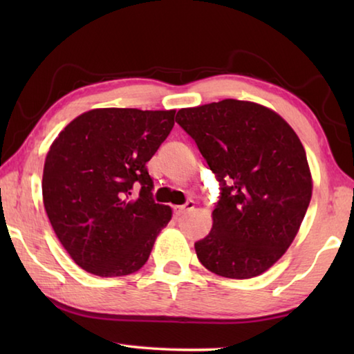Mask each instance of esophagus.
I'll use <instances>...</instances> for the list:
<instances>
[{
    "instance_id": "1",
    "label": "esophagus",
    "mask_w": 354,
    "mask_h": 354,
    "mask_svg": "<svg viewBox=\"0 0 354 354\" xmlns=\"http://www.w3.org/2000/svg\"><path fill=\"white\" fill-rule=\"evenodd\" d=\"M192 209H195V203L194 201H187L183 206H175V212H176V215H184V214L190 212Z\"/></svg>"
}]
</instances>
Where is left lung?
<instances>
[{
    "label": "left lung",
    "mask_w": 354,
    "mask_h": 354,
    "mask_svg": "<svg viewBox=\"0 0 354 354\" xmlns=\"http://www.w3.org/2000/svg\"><path fill=\"white\" fill-rule=\"evenodd\" d=\"M176 122L221 185L196 256L218 277H259L290 247L313 196L303 143L279 113L253 101L184 107Z\"/></svg>",
    "instance_id": "obj_1"
}]
</instances>
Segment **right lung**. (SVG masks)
<instances>
[{
	"mask_svg": "<svg viewBox=\"0 0 354 354\" xmlns=\"http://www.w3.org/2000/svg\"><path fill=\"white\" fill-rule=\"evenodd\" d=\"M175 109H92L51 143L41 195L59 242L101 278L124 277L148 261L171 207L151 198L147 162L175 124ZM141 185L137 197L132 187Z\"/></svg>",
	"mask_w": 354,
	"mask_h": 354,
	"instance_id": "1",
	"label": "right lung"
}]
</instances>
